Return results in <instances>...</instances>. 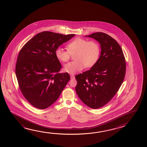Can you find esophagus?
I'll return each instance as SVG.
<instances>
[{
  "mask_svg": "<svg viewBox=\"0 0 147 147\" xmlns=\"http://www.w3.org/2000/svg\"><path fill=\"white\" fill-rule=\"evenodd\" d=\"M70 77H71V79H74L75 78V76L74 75H71Z\"/></svg>",
  "mask_w": 147,
  "mask_h": 147,
  "instance_id": "1",
  "label": "esophagus"
}]
</instances>
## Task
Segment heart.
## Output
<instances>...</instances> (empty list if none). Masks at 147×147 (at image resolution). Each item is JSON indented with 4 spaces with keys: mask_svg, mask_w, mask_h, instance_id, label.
I'll list each match as a JSON object with an SVG mask.
<instances>
[{
    "mask_svg": "<svg viewBox=\"0 0 147 147\" xmlns=\"http://www.w3.org/2000/svg\"><path fill=\"white\" fill-rule=\"evenodd\" d=\"M67 50L58 48L55 52L56 57L61 62H65L74 55L75 61L64 65L66 72L74 74L81 71L85 67H91L98 61L100 54V47L95 40L89 41L86 39L77 37L67 45Z\"/></svg>",
    "mask_w": 147,
    "mask_h": 147,
    "instance_id": "1",
    "label": "heart"
}]
</instances>
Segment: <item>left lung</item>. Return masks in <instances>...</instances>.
Listing matches in <instances>:
<instances>
[{
	"label": "left lung",
	"mask_w": 147,
	"mask_h": 147,
	"mask_svg": "<svg viewBox=\"0 0 147 147\" xmlns=\"http://www.w3.org/2000/svg\"><path fill=\"white\" fill-rule=\"evenodd\" d=\"M86 36L98 41L101 54L90 70L75 76V89L84 104L96 109L108 104L119 90L125 77V59L120 45L108 34L96 32Z\"/></svg>",
	"instance_id": "obj_1"
}]
</instances>
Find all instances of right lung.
Segmentation results:
<instances>
[{
    "instance_id": "obj_1",
    "label": "right lung",
    "mask_w": 147,
    "mask_h": 147,
    "mask_svg": "<svg viewBox=\"0 0 147 147\" xmlns=\"http://www.w3.org/2000/svg\"><path fill=\"white\" fill-rule=\"evenodd\" d=\"M75 34L52 32L39 33L20 51L15 73L20 90L27 101L36 108L45 109L55 102L70 80L56 57V49Z\"/></svg>"
}]
</instances>
